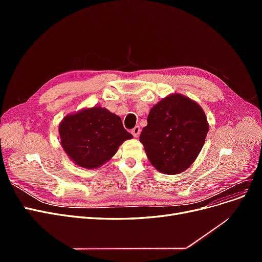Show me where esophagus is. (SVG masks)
Returning <instances> with one entry per match:
<instances>
[{
  "instance_id": "esophagus-1",
  "label": "esophagus",
  "mask_w": 262,
  "mask_h": 262,
  "mask_svg": "<svg viewBox=\"0 0 262 262\" xmlns=\"http://www.w3.org/2000/svg\"><path fill=\"white\" fill-rule=\"evenodd\" d=\"M140 132H141V129H140V126H139V125H137L136 128H133V129L131 130V133L133 134V137H134V138H139V136H140Z\"/></svg>"
}]
</instances>
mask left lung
Masks as SVG:
<instances>
[{
    "label": "left lung",
    "mask_w": 262,
    "mask_h": 262,
    "mask_svg": "<svg viewBox=\"0 0 262 262\" xmlns=\"http://www.w3.org/2000/svg\"><path fill=\"white\" fill-rule=\"evenodd\" d=\"M208 132L209 122L201 106L173 93L149 110L140 142L149 163L158 171L176 175L196 160Z\"/></svg>",
    "instance_id": "1"
}]
</instances>
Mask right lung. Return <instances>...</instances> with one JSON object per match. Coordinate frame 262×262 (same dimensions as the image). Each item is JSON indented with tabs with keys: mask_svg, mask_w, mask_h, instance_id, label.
Wrapping results in <instances>:
<instances>
[{
	"mask_svg": "<svg viewBox=\"0 0 262 262\" xmlns=\"http://www.w3.org/2000/svg\"><path fill=\"white\" fill-rule=\"evenodd\" d=\"M61 145L74 164L98 168L113 158L124 141L133 138L121 118L105 107L94 106L69 114L59 124Z\"/></svg>",
	"mask_w": 262,
	"mask_h": 262,
	"instance_id": "obj_1",
	"label": "right lung"
}]
</instances>
